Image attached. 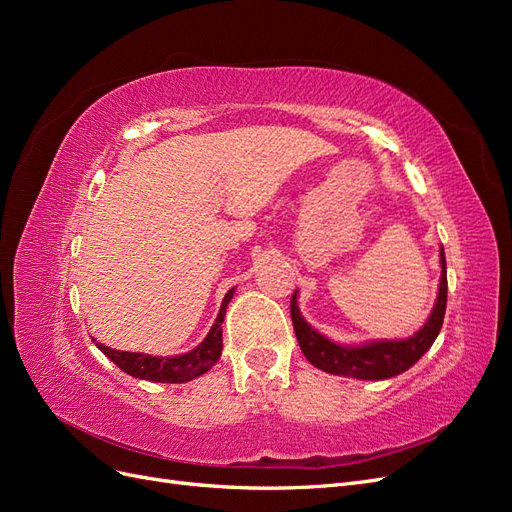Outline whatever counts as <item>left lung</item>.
Returning a JSON list of instances; mask_svg holds the SVG:
<instances>
[{"instance_id": "left-lung-1", "label": "left lung", "mask_w": 512, "mask_h": 512, "mask_svg": "<svg viewBox=\"0 0 512 512\" xmlns=\"http://www.w3.org/2000/svg\"><path fill=\"white\" fill-rule=\"evenodd\" d=\"M440 286L438 299L433 305L427 322L414 335L406 339H371L363 344H337L327 335L318 333L309 324L299 309L297 292L294 290L290 301V316L297 333L299 346L305 359L314 367L327 371L333 376H346L356 380H386L404 374L436 342L442 329L444 312H446V258L444 247H440Z\"/></svg>"}]
</instances>
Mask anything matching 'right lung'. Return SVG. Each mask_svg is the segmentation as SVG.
<instances>
[{"mask_svg":"<svg viewBox=\"0 0 512 512\" xmlns=\"http://www.w3.org/2000/svg\"><path fill=\"white\" fill-rule=\"evenodd\" d=\"M235 294V288H230L226 292V297L222 301L220 314L215 318L211 331L207 337L200 342L196 348L183 354L175 356H153V354H143V352H123L115 350L111 346H104L96 342L98 350L104 352L108 359H111L121 371L126 374L149 380V382H170V384H181V382H190L198 376L207 374V371L218 363L222 356V322L226 316V307Z\"/></svg>","mask_w":512,"mask_h":512,"instance_id":"obj_1","label":"right lung"}]
</instances>
